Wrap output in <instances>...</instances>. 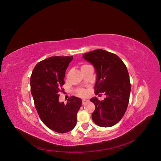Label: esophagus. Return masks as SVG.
I'll list each match as a JSON object with an SVG mask.
<instances>
[{
	"label": "esophagus",
	"mask_w": 161,
	"mask_h": 161,
	"mask_svg": "<svg viewBox=\"0 0 161 161\" xmlns=\"http://www.w3.org/2000/svg\"><path fill=\"white\" fill-rule=\"evenodd\" d=\"M88 102V100H86V99H83L82 100V104L83 105H85V104H86V103Z\"/></svg>",
	"instance_id": "esophagus-1"
}]
</instances>
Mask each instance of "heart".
<instances>
[{"mask_svg":"<svg viewBox=\"0 0 161 161\" xmlns=\"http://www.w3.org/2000/svg\"><path fill=\"white\" fill-rule=\"evenodd\" d=\"M78 92L79 95H82V96H83V95H86V91H85V90H83V89H80V90H79Z\"/></svg>","mask_w":161,"mask_h":161,"instance_id":"b5f03b06","label":"heart"}]
</instances>
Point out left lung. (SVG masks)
Here are the masks:
<instances>
[{
    "label": "left lung",
    "mask_w": 161,
    "mask_h": 161,
    "mask_svg": "<svg viewBox=\"0 0 161 161\" xmlns=\"http://www.w3.org/2000/svg\"><path fill=\"white\" fill-rule=\"evenodd\" d=\"M83 58L95 69V93L106 95L101 101L90 99L95 105L92 119L101 127H111L122 119L128 105L131 84L126 66L114 53L102 49L86 53Z\"/></svg>",
    "instance_id": "1"
}]
</instances>
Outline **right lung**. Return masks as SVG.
Here are the masks:
<instances>
[{"mask_svg": "<svg viewBox=\"0 0 161 161\" xmlns=\"http://www.w3.org/2000/svg\"><path fill=\"white\" fill-rule=\"evenodd\" d=\"M73 59L72 56H53L40 61L30 78L31 93L41 120L48 128L60 133L75 127L82 103L81 99L75 96L69 97L67 103L59 101L65 72Z\"/></svg>", "mask_w": 161, "mask_h": 161, "instance_id": "right-lung-1", "label": "right lung"}]
</instances>
